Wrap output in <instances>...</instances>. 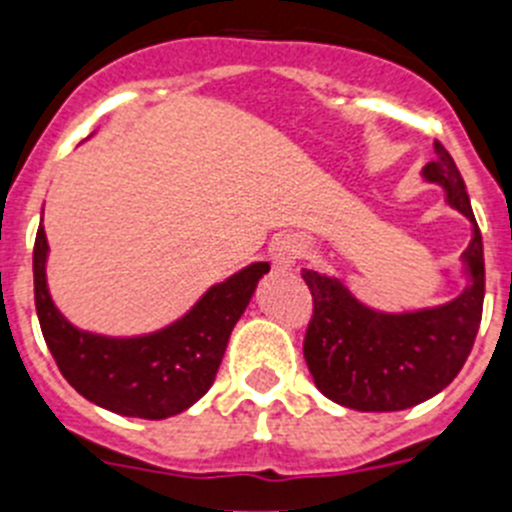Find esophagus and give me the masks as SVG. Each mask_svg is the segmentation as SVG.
Masks as SVG:
<instances>
[{"instance_id": "34e87169", "label": "esophagus", "mask_w": 512, "mask_h": 512, "mask_svg": "<svg viewBox=\"0 0 512 512\" xmlns=\"http://www.w3.org/2000/svg\"><path fill=\"white\" fill-rule=\"evenodd\" d=\"M269 256L271 264L284 271L289 266H295V261L302 256V243L297 238H292V235H282L277 241H271Z\"/></svg>"}]
</instances>
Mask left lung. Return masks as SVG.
<instances>
[{"label": "left lung", "mask_w": 512, "mask_h": 512, "mask_svg": "<svg viewBox=\"0 0 512 512\" xmlns=\"http://www.w3.org/2000/svg\"><path fill=\"white\" fill-rule=\"evenodd\" d=\"M433 151L436 161L423 166V176L441 184L449 205L472 220V243L461 253L469 287L456 300L387 315L361 305L338 279L302 269L312 295L302 343L307 369L315 387L343 408L395 413L438 395L461 372L477 338L485 302L482 233L454 158L438 140Z\"/></svg>", "instance_id": "1"}]
</instances>
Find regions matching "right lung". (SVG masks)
I'll return each instance as SVG.
<instances>
[{"label":"right lung","mask_w":512,"mask_h":512,"mask_svg":"<svg viewBox=\"0 0 512 512\" xmlns=\"http://www.w3.org/2000/svg\"><path fill=\"white\" fill-rule=\"evenodd\" d=\"M45 256L48 241L40 225L33 248L35 310L61 374L99 408L146 420L184 413L210 390L233 325L269 271L266 261L246 266L207 289L182 320L151 336L107 338L74 328L56 310L45 284Z\"/></svg>","instance_id":"add662e5"}]
</instances>
